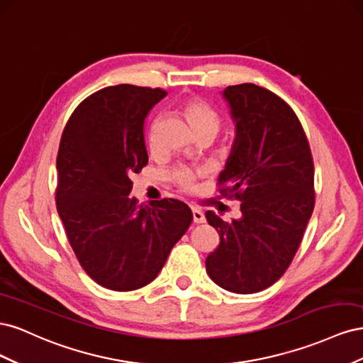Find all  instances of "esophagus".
Masks as SVG:
<instances>
[{
    "mask_svg": "<svg viewBox=\"0 0 363 363\" xmlns=\"http://www.w3.org/2000/svg\"><path fill=\"white\" fill-rule=\"evenodd\" d=\"M192 218H194V223L195 224H201V223L206 221L204 213L200 211V208H196V207H192Z\"/></svg>",
    "mask_w": 363,
    "mask_h": 363,
    "instance_id": "esophagus-1",
    "label": "esophagus"
}]
</instances>
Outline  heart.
<instances>
[{
	"label": "heart",
	"instance_id": "1",
	"mask_svg": "<svg viewBox=\"0 0 363 363\" xmlns=\"http://www.w3.org/2000/svg\"><path fill=\"white\" fill-rule=\"evenodd\" d=\"M184 115L188 116L189 123L192 124L196 135L208 133L215 136L218 133L219 127H221V116L215 111V108L201 98H192L183 107ZM204 169H192L189 167H180L174 168L171 172V180L179 186L183 191H192L195 188L196 177L203 174Z\"/></svg>",
	"mask_w": 363,
	"mask_h": 363
}]
</instances>
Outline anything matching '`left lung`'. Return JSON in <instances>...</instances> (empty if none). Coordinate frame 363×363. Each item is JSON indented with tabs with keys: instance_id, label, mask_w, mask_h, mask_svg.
I'll use <instances>...</instances> for the list:
<instances>
[{
	"instance_id": "obj_1",
	"label": "left lung",
	"mask_w": 363,
	"mask_h": 363,
	"mask_svg": "<svg viewBox=\"0 0 363 363\" xmlns=\"http://www.w3.org/2000/svg\"><path fill=\"white\" fill-rule=\"evenodd\" d=\"M236 139L219 174V194L240 201V219L206 212L219 245L206 259L218 286L255 294L291 265L315 207L313 159L298 116L279 95L242 83L223 92Z\"/></svg>"
}]
</instances>
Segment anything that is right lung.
<instances>
[{"label": "right lung", "mask_w": 363, "mask_h": 363, "mask_svg": "<svg viewBox=\"0 0 363 363\" xmlns=\"http://www.w3.org/2000/svg\"><path fill=\"white\" fill-rule=\"evenodd\" d=\"M167 91L108 86L75 107L57 152L56 206L82 268L100 286L135 291L157 277L192 223L179 200L138 204L130 177L148 163L144 121Z\"/></svg>", "instance_id": "1"}]
</instances>
